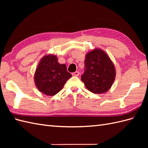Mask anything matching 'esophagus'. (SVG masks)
I'll return each mask as SVG.
<instances>
[{"instance_id": "34e87169", "label": "esophagus", "mask_w": 148, "mask_h": 148, "mask_svg": "<svg viewBox=\"0 0 148 148\" xmlns=\"http://www.w3.org/2000/svg\"><path fill=\"white\" fill-rule=\"evenodd\" d=\"M72 74V76H78L79 75V72L77 71H76V72H73Z\"/></svg>"}]
</instances>
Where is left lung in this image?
Wrapping results in <instances>:
<instances>
[{
  "mask_svg": "<svg viewBox=\"0 0 148 148\" xmlns=\"http://www.w3.org/2000/svg\"><path fill=\"white\" fill-rule=\"evenodd\" d=\"M85 58V68L81 81L92 93L100 94L108 92L116 77L114 65L108 55L97 48L88 53Z\"/></svg>",
  "mask_w": 148,
  "mask_h": 148,
  "instance_id": "obj_1",
  "label": "left lung"
}]
</instances>
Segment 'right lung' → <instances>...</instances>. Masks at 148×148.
Returning <instances> with one entry per match:
<instances>
[{
    "mask_svg": "<svg viewBox=\"0 0 148 148\" xmlns=\"http://www.w3.org/2000/svg\"><path fill=\"white\" fill-rule=\"evenodd\" d=\"M72 75L65 64H60L54 55H46L40 60L34 74V81L39 92L46 95H56Z\"/></svg>",
    "mask_w": 148,
    "mask_h": 148,
    "instance_id": "1",
    "label": "right lung"
}]
</instances>
